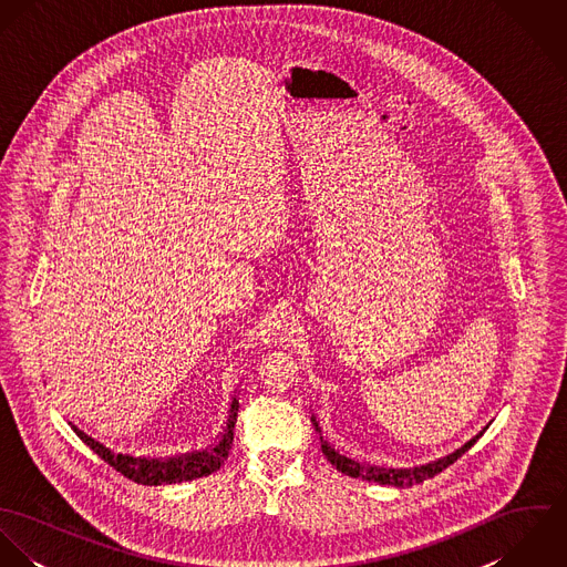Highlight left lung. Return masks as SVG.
I'll return each instance as SVG.
<instances>
[{"mask_svg":"<svg viewBox=\"0 0 567 567\" xmlns=\"http://www.w3.org/2000/svg\"><path fill=\"white\" fill-rule=\"evenodd\" d=\"M312 423L317 427V432L321 434V447H323V454L327 456V461L342 474L351 476V478H362V481H369V483H378V485H391V486H412L427 481V478H434L436 474H441L445 467H450L454 461H458L481 436L476 434L472 441H467L463 447H458L456 452L439 458V461H432V463H425V465H419V467H408V470H393V467H378V465H367V463H360V461H353V458H347L344 454H340L327 439L323 436V430L319 425V419L312 414Z\"/></svg>","mask_w":567,"mask_h":567,"instance_id":"obj_1","label":"left lung"}]
</instances>
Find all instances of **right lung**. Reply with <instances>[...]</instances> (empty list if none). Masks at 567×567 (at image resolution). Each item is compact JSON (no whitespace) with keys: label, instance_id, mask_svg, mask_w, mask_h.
I'll return each instance as SVG.
<instances>
[{"label":"right lung","instance_id":"add662e5","mask_svg":"<svg viewBox=\"0 0 567 567\" xmlns=\"http://www.w3.org/2000/svg\"><path fill=\"white\" fill-rule=\"evenodd\" d=\"M240 395V393H238ZM234 395L229 412H227V425L223 427L218 441L203 452H192V454H181V456H169V458H151V456H131V454H120L104 443L91 439L86 432L79 430L74 423L72 430L81 436L82 443L89 445L104 463H109L115 472L124 474L128 481L137 485H174V483H185L194 478L209 476L220 470L225 458L229 456L231 443H234V427L238 421V408L240 400Z\"/></svg>","mask_w":567,"mask_h":567}]
</instances>
